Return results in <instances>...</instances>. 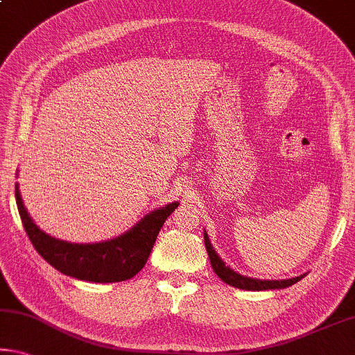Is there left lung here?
Instances as JSON below:
<instances>
[{"instance_id":"obj_1","label":"left lung","mask_w":355,"mask_h":355,"mask_svg":"<svg viewBox=\"0 0 355 355\" xmlns=\"http://www.w3.org/2000/svg\"><path fill=\"white\" fill-rule=\"evenodd\" d=\"M204 241L205 248L208 252V257H210L211 267L215 270V273L221 278L224 283L229 286H234V288L245 289V291H268V289H284L289 288V286L295 284L297 281H300L305 275H300V277L291 278V279H257V278H250L243 277L237 272H234L232 268L227 267L226 263L221 261V257L218 256V252L213 250V245L210 239H208L207 232H204Z\"/></svg>"}]
</instances>
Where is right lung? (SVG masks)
Here are the masks:
<instances>
[{"instance_id": "add662e5", "label": "right lung", "mask_w": 355, "mask_h": 355, "mask_svg": "<svg viewBox=\"0 0 355 355\" xmlns=\"http://www.w3.org/2000/svg\"><path fill=\"white\" fill-rule=\"evenodd\" d=\"M15 200L28 237L39 254L58 272L92 283H118L136 277L147 263L162 224L178 207V202H172L157 208L120 237L99 243H71L36 226L21 200L19 184H15Z\"/></svg>"}]
</instances>
